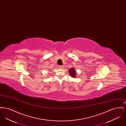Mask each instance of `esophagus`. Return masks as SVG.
<instances>
[{"label": "esophagus", "mask_w": 126, "mask_h": 126, "mask_svg": "<svg viewBox=\"0 0 126 126\" xmlns=\"http://www.w3.org/2000/svg\"><path fill=\"white\" fill-rule=\"evenodd\" d=\"M60 68H63V67H64V66H60Z\"/></svg>", "instance_id": "obj_1"}]
</instances>
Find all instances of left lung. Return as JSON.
I'll return each instance as SVG.
<instances>
[{
  "instance_id": "1",
  "label": "left lung",
  "mask_w": 126,
  "mask_h": 126,
  "mask_svg": "<svg viewBox=\"0 0 126 126\" xmlns=\"http://www.w3.org/2000/svg\"><path fill=\"white\" fill-rule=\"evenodd\" d=\"M69 72L70 73V76L72 77H73V78L75 77V76L76 75V71H75V70L74 69L70 68V69H69Z\"/></svg>"
}]
</instances>
